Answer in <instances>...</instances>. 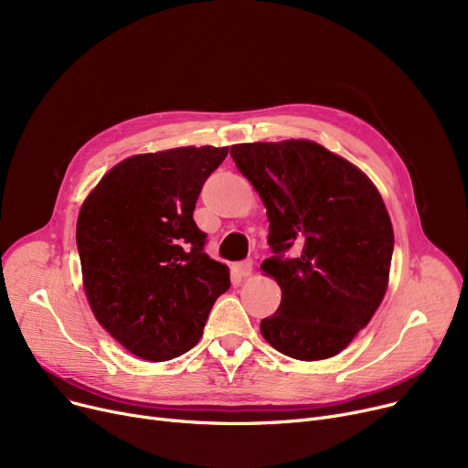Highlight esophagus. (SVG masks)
I'll return each mask as SVG.
<instances>
[{
    "label": "esophagus",
    "mask_w": 468,
    "mask_h": 468,
    "mask_svg": "<svg viewBox=\"0 0 468 468\" xmlns=\"http://www.w3.org/2000/svg\"><path fill=\"white\" fill-rule=\"evenodd\" d=\"M233 271L239 275V277H249L252 273V261L247 260V261H239L233 265Z\"/></svg>",
    "instance_id": "34e87169"
}]
</instances>
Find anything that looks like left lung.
<instances>
[{
    "label": "left lung",
    "mask_w": 468,
    "mask_h": 468,
    "mask_svg": "<svg viewBox=\"0 0 468 468\" xmlns=\"http://www.w3.org/2000/svg\"><path fill=\"white\" fill-rule=\"evenodd\" d=\"M237 168L267 208L261 263L282 290L260 332L298 360L346 349L387 292L395 233L379 191L362 170L309 140L231 145ZM296 248L290 259L285 252Z\"/></svg>",
    "instance_id": "left-lung-1"
}]
</instances>
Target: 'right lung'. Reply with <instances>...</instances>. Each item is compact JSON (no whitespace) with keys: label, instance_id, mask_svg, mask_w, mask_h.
I'll use <instances>...</instances> for the list:
<instances>
[{"label":"right lung","instance_id":"right-lung-1","mask_svg":"<svg viewBox=\"0 0 468 468\" xmlns=\"http://www.w3.org/2000/svg\"><path fill=\"white\" fill-rule=\"evenodd\" d=\"M229 147H175L115 165L85 199L78 250L89 305L133 355L163 362L199 343L229 269L205 252L193 219Z\"/></svg>","mask_w":468,"mask_h":468}]
</instances>
